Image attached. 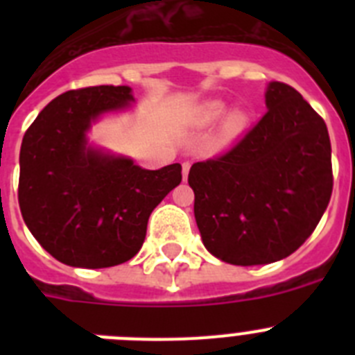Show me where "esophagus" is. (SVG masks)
I'll return each mask as SVG.
<instances>
[{
  "mask_svg": "<svg viewBox=\"0 0 355 355\" xmlns=\"http://www.w3.org/2000/svg\"><path fill=\"white\" fill-rule=\"evenodd\" d=\"M188 172H190V162H183V180L188 178Z\"/></svg>",
  "mask_w": 355,
  "mask_h": 355,
  "instance_id": "obj_1",
  "label": "esophagus"
}]
</instances>
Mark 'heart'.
<instances>
[{"label": "heart", "instance_id": "1", "mask_svg": "<svg viewBox=\"0 0 355 355\" xmlns=\"http://www.w3.org/2000/svg\"><path fill=\"white\" fill-rule=\"evenodd\" d=\"M225 110H227V105L220 99H211V101L202 103L196 112V122L199 126H211L225 114ZM247 126H249V115H247L245 110L234 108L224 117L222 131H224L225 137L233 139V137L243 133Z\"/></svg>", "mask_w": 355, "mask_h": 355}]
</instances>
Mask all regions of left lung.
Instances as JSON below:
<instances>
[{"instance_id":"1","label":"left lung","mask_w":355,"mask_h":355,"mask_svg":"<svg viewBox=\"0 0 355 355\" xmlns=\"http://www.w3.org/2000/svg\"><path fill=\"white\" fill-rule=\"evenodd\" d=\"M266 114L231 150L193 163L188 183L206 249L231 265L288 258L311 236L332 193L324 119L293 87L272 81Z\"/></svg>"}]
</instances>
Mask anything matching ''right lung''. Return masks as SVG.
Segmentation results:
<instances>
[{"label":"right lung","instance_id":"right-lung-1","mask_svg":"<svg viewBox=\"0 0 355 355\" xmlns=\"http://www.w3.org/2000/svg\"><path fill=\"white\" fill-rule=\"evenodd\" d=\"M133 101L126 85L69 90L24 133L19 208L35 240L60 263L106 268L133 258L153 209L183 180L180 163L147 171L89 144L97 119Z\"/></svg>","mask_w":355,"mask_h":355}]
</instances>
